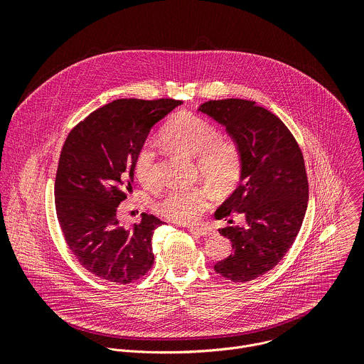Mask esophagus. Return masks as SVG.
I'll return each instance as SVG.
<instances>
[{"instance_id":"esophagus-1","label":"esophagus","mask_w":364,"mask_h":364,"mask_svg":"<svg viewBox=\"0 0 364 364\" xmlns=\"http://www.w3.org/2000/svg\"><path fill=\"white\" fill-rule=\"evenodd\" d=\"M188 230L194 235H198V236H203V237H207L212 235V230L209 228H201V226H191L188 228Z\"/></svg>"}]
</instances>
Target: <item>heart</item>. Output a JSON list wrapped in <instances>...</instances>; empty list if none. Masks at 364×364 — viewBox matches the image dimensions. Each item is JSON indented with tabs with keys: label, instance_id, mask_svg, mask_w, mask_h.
I'll return each instance as SVG.
<instances>
[{
	"label": "heart",
	"instance_id": "obj_1",
	"mask_svg": "<svg viewBox=\"0 0 364 364\" xmlns=\"http://www.w3.org/2000/svg\"><path fill=\"white\" fill-rule=\"evenodd\" d=\"M161 139L168 148L194 157L196 174L220 193H230L239 184L242 177L240 151L233 141L220 138L212 122L193 112H180L164 127ZM132 168L144 186L157 184V161L149 145H142L136 151ZM212 200L213 191L209 186L174 188L155 203V209L167 219L190 223L212 204Z\"/></svg>",
	"mask_w": 364,
	"mask_h": 364
}]
</instances>
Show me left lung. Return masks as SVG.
<instances>
[{"mask_svg":"<svg viewBox=\"0 0 364 364\" xmlns=\"http://www.w3.org/2000/svg\"><path fill=\"white\" fill-rule=\"evenodd\" d=\"M198 111L226 127L242 155L240 184L215 218L242 213L245 225L229 220L219 229L233 252L215 271L232 282H247L277 267L301 229L308 204L302 152L285 124L253 100H209Z\"/></svg>","mask_w":364,"mask_h":364,"instance_id":"8db88e82","label":"left lung"}]
</instances>
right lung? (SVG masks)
I'll use <instances>...</instances> for the list:
<instances>
[{
    "instance_id": "right-lung-1",
    "label": "right lung",
    "mask_w": 364,
    "mask_h": 364,
    "mask_svg": "<svg viewBox=\"0 0 364 364\" xmlns=\"http://www.w3.org/2000/svg\"><path fill=\"white\" fill-rule=\"evenodd\" d=\"M176 99H117L93 111L68 135L55 181L56 213L77 262L115 284L144 277L154 264L159 218L142 213L131 229L117 210L132 190V163L151 128L181 105Z\"/></svg>"
}]
</instances>
